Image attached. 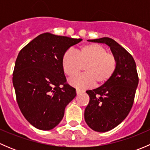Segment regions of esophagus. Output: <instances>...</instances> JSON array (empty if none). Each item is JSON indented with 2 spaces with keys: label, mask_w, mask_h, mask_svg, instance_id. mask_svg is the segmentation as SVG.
<instances>
[{
  "label": "esophagus",
  "mask_w": 150,
  "mask_h": 150,
  "mask_svg": "<svg viewBox=\"0 0 150 150\" xmlns=\"http://www.w3.org/2000/svg\"><path fill=\"white\" fill-rule=\"evenodd\" d=\"M84 92L85 91L83 90H81V89H78V88L76 89L77 94H79V93H84Z\"/></svg>",
  "instance_id": "1"
}]
</instances>
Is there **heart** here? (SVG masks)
Returning <instances> with one entry per match:
<instances>
[{"instance_id": "1", "label": "heart", "mask_w": 150, "mask_h": 150, "mask_svg": "<svg viewBox=\"0 0 150 150\" xmlns=\"http://www.w3.org/2000/svg\"><path fill=\"white\" fill-rule=\"evenodd\" d=\"M84 74L71 78L69 84L78 88H87L96 83L101 86L107 83L114 75L117 68V59L107 49L96 43L84 45L76 50V54L68 50L63 54L62 66L69 78L75 76L84 66Z\"/></svg>"}]
</instances>
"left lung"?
Masks as SVG:
<instances>
[{"mask_svg": "<svg viewBox=\"0 0 150 150\" xmlns=\"http://www.w3.org/2000/svg\"><path fill=\"white\" fill-rule=\"evenodd\" d=\"M88 41L105 43L117 59L112 77L100 87L86 91L90 100L85 109V120L93 131L107 132L121 123L131 111L139 84L137 65L132 56L113 39Z\"/></svg>", "mask_w": 150, "mask_h": 150, "instance_id": "8db88e82", "label": "left lung"}]
</instances>
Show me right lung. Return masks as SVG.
I'll list each match as a JSON object with an SVG mask.
<instances>
[{"label":"right lung","mask_w":150,"mask_h":150,"mask_svg":"<svg viewBox=\"0 0 150 150\" xmlns=\"http://www.w3.org/2000/svg\"><path fill=\"white\" fill-rule=\"evenodd\" d=\"M81 40L45 33L18 54L12 78L16 102L24 117L38 129L55 128L76 96L75 88L66 83L62 58Z\"/></svg>","instance_id":"obj_1"}]
</instances>
